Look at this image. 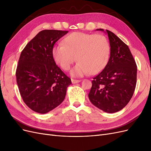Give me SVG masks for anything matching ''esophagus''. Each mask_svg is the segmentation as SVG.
<instances>
[{
    "label": "esophagus",
    "instance_id": "obj_1",
    "mask_svg": "<svg viewBox=\"0 0 151 151\" xmlns=\"http://www.w3.org/2000/svg\"><path fill=\"white\" fill-rule=\"evenodd\" d=\"M72 84H76V83H78L79 82H81V80H78V79H72Z\"/></svg>",
    "mask_w": 151,
    "mask_h": 151
}]
</instances>
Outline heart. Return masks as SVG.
Wrapping results in <instances>:
<instances>
[{
	"instance_id": "1",
	"label": "heart",
	"mask_w": 151,
	"mask_h": 151,
	"mask_svg": "<svg viewBox=\"0 0 151 151\" xmlns=\"http://www.w3.org/2000/svg\"><path fill=\"white\" fill-rule=\"evenodd\" d=\"M62 43L53 47L52 57L65 71L70 69L76 57L77 63L71 70L72 76L96 74L107 64L110 47L103 35L74 32L67 35Z\"/></svg>"
}]
</instances>
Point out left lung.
I'll return each mask as SVG.
<instances>
[{
  "mask_svg": "<svg viewBox=\"0 0 151 151\" xmlns=\"http://www.w3.org/2000/svg\"><path fill=\"white\" fill-rule=\"evenodd\" d=\"M106 31L111 47L110 57L104 69L93 78L88 96L95 106L113 113L122 109L131 99L136 86L137 68L129 47L113 32Z\"/></svg>",
  "mask_w": 151,
  "mask_h": 151,
  "instance_id": "left-lung-1",
  "label": "left lung"
}]
</instances>
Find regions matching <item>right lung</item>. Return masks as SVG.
<instances>
[{
	"label": "right lung",
	"instance_id": "right-lung-1",
	"mask_svg": "<svg viewBox=\"0 0 151 151\" xmlns=\"http://www.w3.org/2000/svg\"><path fill=\"white\" fill-rule=\"evenodd\" d=\"M68 31L45 29L22 50L16 76L22 100L32 110L47 113L64 100L71 79L54 61L52 50Z\"/></svg>",
	"mask_w": 151,
	"mask_h": 151
}]
</instances>
